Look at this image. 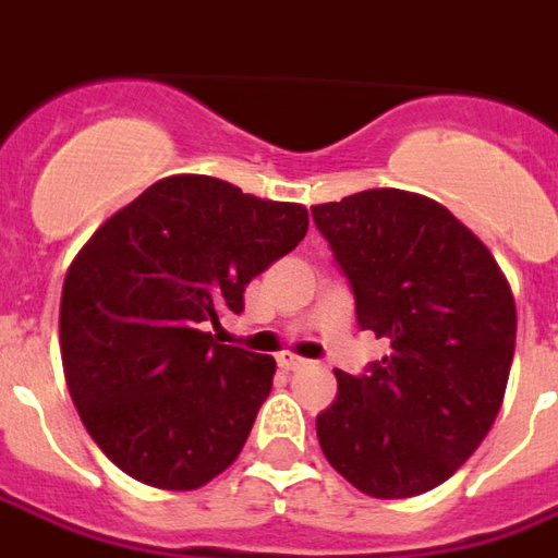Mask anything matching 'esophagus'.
<instances>
[{
	"mask_svg": "<svg viewBox=\"0 0 558 558\" xmlns=\"http://www.w3.org/2000/svg\"><path fill=\"white\" fill-rule=\"evenodd\" d=\"M278 364L283 367V371H299V367H304V364H307V359L295 355V352H280Z\"/></svg>",
	"mask_w": 558,
	"mask_h": 558,
	"instance_id": "1",
	"label": "esophagus"
}]
</instances>
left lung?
Instances as JSON below:
<instances>
[{"label": "left lung", "instance_id": "left-lung-1", "mask_svg": "<svg viewBox=\"0 0 558 558\" xmlns=\"http://www.w3.org/2000/svg\"><path fill=\"white\" fill-rule=\"evenodd\" d=\"M355 295L364 331L391 343L362 376L335 371L316 415L323 454L374 499L418 496L454 475L502 407L517 307L493 254L460 220L398 187L311 206Z\"/></svg>", "mask_w": 558, "mask_h": 558}]
</instances>
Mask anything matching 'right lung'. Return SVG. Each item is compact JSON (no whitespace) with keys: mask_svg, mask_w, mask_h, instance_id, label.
Instances as JSON below:
<instances>
[{"mask_svg":"<svg viewBox=\"0 0 558 558\" xmlns=\"http://www.w3.org/2000/svg\"><path fill=\"white\" fill-rule=\"evenodd\" d=\"M307 232V208L211 175H167L104 220L62 287L59 343L89 436L131 478L196 490L239 457L275 359L208 326Z\"/></svg>","mask_w":558,"mask_h":558,"instance_id":"add662e5","label":"right lung"}]
</instances>
